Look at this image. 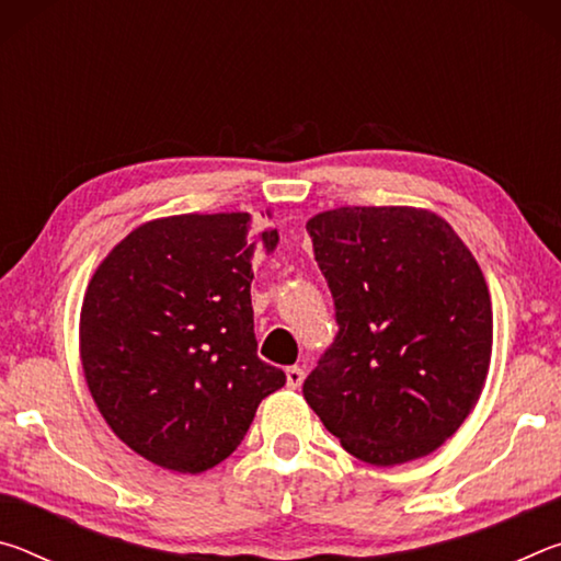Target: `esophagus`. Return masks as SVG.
<instances>
[{
	"label": "esophagus",
	"instance_id": "34e87169",
	"mask_svg": "<svg viewBox=\"0 0 561 561\" xmlns=\"http://www.w3.org/2000/svg\"><path fill=\"white\" fill-rule=\"evenodd\" d=\"M301 383H304V368L289 366V368H287V386H289V388H299Z\"/></svg>",
	"mask_w": 561,
	"mask_h": 561
}]
</instances>
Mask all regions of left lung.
<instances>
[{
    "label": "left lung",
    "mask_w": 561,
    "mask_h": 561,
    "mask_svg": "<svg viewBox=\"0 0 561 561\" xmlns=\"http://www.w3.org/2000/svg\"><path fill=\"white\" fill-rule=\"evenodd\" d=\"M339 331L304 398L358 460L401 465L460 428L485 386L492 307L443 217L339 207L307 222Z\"/></svg>",
    "instance_id": "8db88e82"
}]
</instances>
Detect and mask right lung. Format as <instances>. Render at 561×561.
Segmentation results:
<instances>
[{
	"label": "right lung",
	"mask_w": 561,
	"mask_h": 561,
	"mask_svg": "<svg viewBox=\"0 0 561 561\" xmlns=\"http://www.w3.org/2000/svg\"><path fill=\"white\" fill-rule=\"evenodd\" d=\"M279 244L247 213L178 215L113 247L81 307V360L111 431L146 460L203 472L284 386L257 356L254 260Z\"/></svg>",
	"instance_id": "right-lung-1"
}]
</instances>
